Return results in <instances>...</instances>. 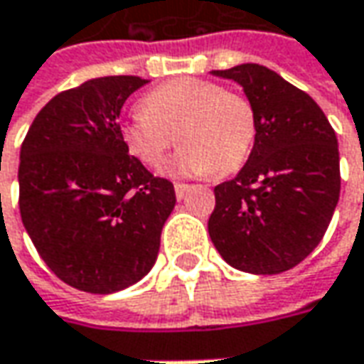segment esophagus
Instances as JSON below:
<instances>
[{"instance_id": "1", "label": "esophagus", "mask_w": 364, "mask_h": 364, "mask_svg": "<svg viewBox=\"0 0 364 364\" xmlns=\"http://www.w3.org/2000/svg\"><path fill=\"white\" fill-rule=\"evenodd\" d=\"M174 190H176V196H178V198H184V194L188 192L190 186L188 184H180V182H176Z\"/></svg>"}]
</instances>
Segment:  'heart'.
Wrapping results in <instances>:
<instances>
[{
  "mask_svg": "<svg viewBox=\"0 0 364 364\" xmlns=\"http://www.w3.org/2000/svg\"><path fill=\"white\" fill-rule=\"evenodd\" d=\"M141 107L123 123V144L144 166H158L178 137L182 147L166 168L172 176L232 174L255 141L251 101L213 80L176 78L151 89Z\"/></svg>",
  "mask_w": 364,
  "mask_h": 364,
  "instance_id": "b5f03b06",
  "label": "heart"
}]
</instances>
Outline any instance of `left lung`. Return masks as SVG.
<instances>
[{"label": "left lung", "mask_w": 364, "mask_h": 364, "mask_svg": "<svg viewBox=\"0 0 364 364\" xmlns=\"http://www.w3.org/2000/svg\"><path fill=\"white\" fill-rule=\"evenodd\" d=\"M243 87L255 144L241 172L215 188L210 239L231 267L273 275L322 241L341 196L336 133L308 92L261 64L213 70Z\"/></svg>", "instance_id": "left-lung-1"}]
</instances>
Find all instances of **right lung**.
<instances>
[{
  "mask_svg": "<svg viewBox=\"0 0 364 364\" xmlns=\"http://www.w3.org/2000/svg\"><path fill=\"white\" fill-rule=\"evenodd\" d=\"M146 82L101 77L58 92L21 144V223L56 277L80 291L113 294L147 275L174 210V184L121 137V107Z\"/></svg>",
  "mask_w": 364,
  "mask_h": 364,
  "instance_id": "1",
  "label": "right lung"
}]
</instances>
